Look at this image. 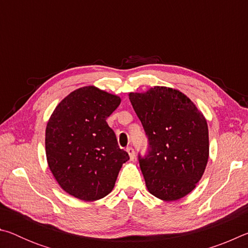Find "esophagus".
<instances>
[{"instance_id":"34e87169","label":"esophagus","mask_w":248,"mask_h":248,"mask_svg":"<svg viewBox=\"0 0 248 248\" xmlns=\"http://www.w3.org/2000/svg\"><path fill=\"white\" fill-rule=\"evenodd\" d=\"M127 152L129 154L130 159H133L134 158V150H133L132 146H129V148H127Z\"/></svg>"}]
</instances>
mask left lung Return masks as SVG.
<instances>
[{
  "mask_svg": "<svg viewBox=\"0 0 248 248\" xmlns=\"http://www.w3.org/2000/svg\"><path fill=\"white\" fill-rule=\"evenodd\" d=\"M149 149L139 163L150 194L174 201L195 189L209 157L207 120L196 105L177 90L154 86L130 93Z\"/></svg>",
  "mask_w": 248,
  "mask_h": 248,
  "instance_id": "8db88e82",
  "label": "left lung"
}]
</instances>
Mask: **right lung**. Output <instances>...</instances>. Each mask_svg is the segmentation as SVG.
Instances as JSON below:
<instances>
[{
	"label": "right lung",
	"instance_id": "right-lung-1",
	"mask_svg": "<svg viewBox=\"0 0 248 248\" xmlns=\"http://www.w3.org/2000/svg\"><path fill=\"white\" fill-rule=\"evenodd\" d=\"M120 102L118 96L85 86L62 99L50 117L46 128L49 169L75 198L94 201L107 196L129 159L106 123Z\"/></svg>",
	"mask_w": 248,
	"mask_h": 248
}]
</instances>
